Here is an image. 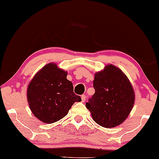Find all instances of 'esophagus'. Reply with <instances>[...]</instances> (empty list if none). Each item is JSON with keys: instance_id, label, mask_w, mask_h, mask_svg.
<instances>
[{"instance_id": "esophagus-1", "label": "esophagus", "mask_w": 159, "mask_h": 159, "mask_svg": "<svg viewBox=\"0 0 159 159\" xmlns=\"http://www.w3.org/2000/svg\"><path fill=\"white\" fill-rule=\"evenodd\" d=\"M81 98H82V102H84V101H85V98H86L85 95H82V96H81Z\"/></svg>"}]
</instances>
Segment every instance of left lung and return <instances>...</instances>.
<instances>
[{"instance_id": "obj_1", "label": "left lung", "mask_w": 159, "mask_h": 159, "mask_svg": "<svg viewBox=\"0 0 159 159\" xmlns=\"http://www.w3.org/2000/svg\"><path fill=\"white\" fill-rule=\"evenodd\" d=\"M95 93L85 106L98 125L112 128L122 123L132 110L134 93L126 76L118 68L107 66L93 80Z\"/></svg>"}]
</instances>
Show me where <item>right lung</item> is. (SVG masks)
<instances>
[{
    "instance_id": "1",
    "label": "right lung",
    "mask_w": 159,
    "mask_h": 159,
    "mask_svg": "<svg viewBox=\"0 0 159 159\" xmlns=\"http://www.w3.org/2000/svg\"><path fill=\"white\" fill-rule=\"evenodd\" d=\"M66 76V71L55 63H49L30 82L28 102L33 114L42 122L52 123L61 120L74 103L81 101V97L74 93L73 84Z\"/></svg>"
}]
</instances>
